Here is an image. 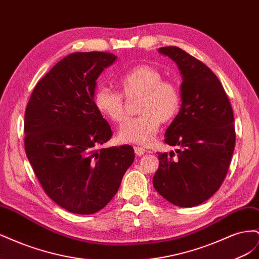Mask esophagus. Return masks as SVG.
<instances>
[{"instance_id":"1","label":"esophagus","mask_w":259,"mask_h":259,"mask_svg":"<svg viewBox=\"0 0 259 259\" xmlns=\"http://www.w3.org/2000/svg\"><path fill=\"white\" fill-rule=\"evenodd\" d=\"M134 151H135L136 155H138V156H140V155H143V154H145V153H146V150H145V149L140 148V147H134Z\"/></svg>"}]
</instances>
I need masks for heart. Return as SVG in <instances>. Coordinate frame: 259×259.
Segmentation results:
<instances>
[{"label":"heart","instance_id":"b5f03b06","mask_svg":"<svg viewBox=\"0 0 259 259\" xmlns=\"http://www.w3.org/2000/svg\"><path fill=\"white\" fill-rule=\"evenodd\" d=\"M117 85L126 98L137 97L138 116L124 122L119 131L123 143L150 145L162 122H168L178 113L180 92L171 81L151 65H137L117 76ZM94 105L101 115L120 123L126 116V105L121 93L100 86L94 94Z\"/></svg>","mask_w":259,"mask_h":259}]
</instances>
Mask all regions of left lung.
Segmentation results:
<instances>
[{"label": "left lung", "instance_id": "1", "mask_svg": "<svg viewBox=\"0 0 259 259\" xmlns=\"http://www.w3.org/2000/svg\"><path fill=\"white\" fill-rule=\"evenodd\" d=\"M159 53L174 60L183 75L182 107L165 132V142L178 146L159 153L153 187L180 207L199 205L222 186L236 145L233 111L218 77L203 62L176 46Z\"/></svg>", "mask_w": 259, "mask_h": 259}]
</instances>
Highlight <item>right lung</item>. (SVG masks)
<instances>
[{
	"label": "right lung",
	"mask_w": 259,
	"mask_h": 259,
	"mask_svg": "<svg viewBox=\"0 0 259 259\" xmlns=\"http://www.w3.org/2000/svg\"><path fill=\"white\" fill-rule=\"evenodd\" d=\"M116 56L72 53L57 62L31 94L25 149L45 193L74 214L104 208L134 162L131 146L97 149L112 136L94 105L96 80Z\"/></svg>",
	"instance_id": "1"
}]
</instances>
